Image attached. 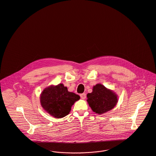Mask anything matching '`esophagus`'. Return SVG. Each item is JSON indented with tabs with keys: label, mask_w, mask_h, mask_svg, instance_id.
<instances>
[{
	"label": "esophagus",
	"mask_w": 156,
	"mask_h": 156,
	"mask_svg": "<svg viewBox=\"0 0 156 156\" xmlns=\"http://www.w3.org/2000/svg\"><path fill=\"white\" fill-rule=\"evenodd\" d=\"M80 98H81L82 99H86V94H85V93L80 94Z\"/></svg>",
	"instance_id": "34e87169"
}]
</instances>
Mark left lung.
I'll return each instance as SVG.
<instances>
[{"mask_svg": "<svg viewBox=\"0 0 156 156\" xmlns=\"http://www.w3.org/2000/svg\"><path fill=\"white\" fill-rule=\"evenodd\" d=\"M87 97L90 107L98 114H102L111 110L118 102L117 96L101 84L94 86L93 92L87 94Z\"/></svg>", "mask_w": 156, "mask_h": 156, "instance_id": "1", "label": "left lung"}]
</instances>
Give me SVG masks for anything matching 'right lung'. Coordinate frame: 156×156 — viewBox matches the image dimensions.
Returning <instances> with one entry per match:
<instances>
[{"mask_svg": "<svg viewBox=\"0 0 156 156\" xmlns=\"http://www.w3.org/2000/svg\"><path fill=\"white\" fill-rule=\"evenodd\" d=\"M79 99L78 94L69 92L62 84L45 88L40 96L42 107L57 118H61L69 114L72 106Z\"/></svg>", "mask_w": 156, "mask_h": 156, "instance_id": "1", "label": "right lung"}]
</instances>
